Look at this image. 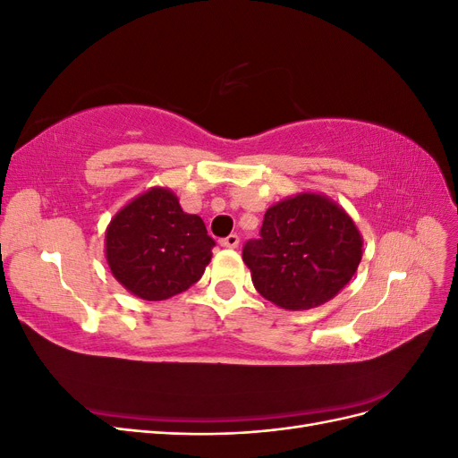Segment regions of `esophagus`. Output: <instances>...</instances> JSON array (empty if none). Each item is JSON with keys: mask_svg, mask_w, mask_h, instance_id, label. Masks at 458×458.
Instances as JSON below:
<instances>
[{"mask_svg": "<svg viewBox=\"0 0 458 458\" xmlns=\"http://www.w3.org/2000/svg\"><path fill=\"white\" fill-rule=\"evenodd\" d=\"M219 244L224 248H237L239 246V234H229V237L221 239Z\"/></svg>", "mask_w": 458, "mask_h": 458, "instance_id": "1", "label": "esophagus"}]
</instances>
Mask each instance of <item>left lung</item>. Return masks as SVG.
I'll use <instances>...</instances> for the list:
<instances>
[{"label":"left lung","mask_w":458,"mask_h":458,"mask_svg":"<svg viewBox=\"0 0 458 458\" xmlns=\"http://www.w3.org/2000/svg\"><path fill=\"white\" fill-rule=\"evenodd\" d=\"M363 237L344 208L321 192L301 191L267 208L261 239L242 259L258 293L290 311L318 308L352 281Z\"/></svg>","instance_id":"left-lung-1"}]
</instances>
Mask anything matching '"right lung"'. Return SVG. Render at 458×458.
<instances>
[{"instance_id":"obj_1","label":"right lung","mask_w":458,"mask_h":458,"mask_svg":"<svg viewBox=\"0 0 458 458\" xmlns=\"http://www.w3.org/2000/svg\"><path fill=\"white\" fill-rule=\"evenodd\" d=\"M204 221L182 210L168 187H150L110 219L105 258L114 279L147 301L168 300L195 284L212 259Z\"/></svg>"}]
</instances>
